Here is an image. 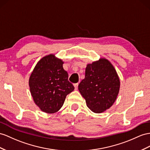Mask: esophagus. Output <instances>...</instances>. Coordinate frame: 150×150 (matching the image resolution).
<instances>
[{
	"label": "esophagus",
	"mask_w": 150,
	"mask_h": 150,
	"mask_svg": "<svg viewBox=\"0 0 150 150\" xmlns=\"http://www.w3.org/2000/svg\"><path fill=\"white\" fill-rule=\"evenodd\" d=\"M74 86L75 87V90H77L78 89V86H79V83H74Z\"/></svg>",
	"instance_id": "obj_1"
}]
</instances>
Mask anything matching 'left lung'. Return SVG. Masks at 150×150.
I'll return each mask as SVG.
<instances>
[{
  "instance_id": "left-lung-1",
  "label": "left lung",
  "mask_w": 150,
  "mask_h": 150,
  "mask_svg": "<svg viewBox=\"0 0 150 150\" xmlns=\"http://www.w3.org/2000/svg\"><path fill=\"white\" fill-rule=\"evenodd\" d=\"M120 85V79L112 64L101 58L87 65L85 78L79 83V90L88 108L100 113L113 105Z\"/></svg>"
}]
</instances>
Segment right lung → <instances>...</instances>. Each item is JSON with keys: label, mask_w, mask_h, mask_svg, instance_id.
Masks as SVG:
<instances>
[{"label": "right lung", "mask_w": 150, "mask_h": 150, "mask_svg": "<svg viewBox=\"0 0 150 150\" xmlns=\"http://www.w3.org/2000/svg\"><path fill=\"white\" fill-rule=\"evenodd\" d=\"M63 63L54 54L45 56L37 63L30 76V90L33 101L45 113L59 111L67 96L75 89L68 81Z\"/></svg>", "instance_id": "add662e5"}]
</instances>
